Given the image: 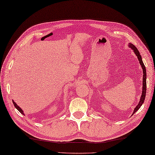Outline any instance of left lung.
<instances>
[{"label":"left lung","instance_id":"8db88e82","mask_svg":"<svg viewBox=\"0 0 155 155\" xmlns=\"http://www.w3.org/2000/svg\"><path fill=\"white\" fill-rule=\"evenodd\" d=\"M128 46H129V48H130L132 50L134 51L135 54L137 55V58H138V60L139 61L140 65H141L142 69H143V88H142V94H141V99H140V101H139L138 105H137L136 107H135L134 111H133V113H132V114H134V113L136 112L137 110H138L140 108V107H141L142 104H143L145 98H146V67H145V65H144L143 63V61H142L141 56V55H140V53H139V50H137V48L134 45H132V43H130Z\"/></svg>","mask_w":155,"mask_h":155}]
</instances>
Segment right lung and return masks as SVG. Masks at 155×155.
<instances>
[{
    "label": "right lung",
    "mask_w": 155,
    "mask_h": 155,
    "mask_svg": "<svg viewBox=\"0 0 155 155\" xmlns=\"http://www.w3.org/2000/svg\"><path fill=\"white\" fill-rule=\"evenodd\" d=\"M12 101H13V104H14V107H16V108L17 110H18V111H19V112H20L21 113V114H24V112H23V110H22V109L21 108V107H19V106H18V105H17V104H16V103L14 101H13V100H12Z\"/></svg>",
    "instance_id": "obj_1"
}]
</instances>
